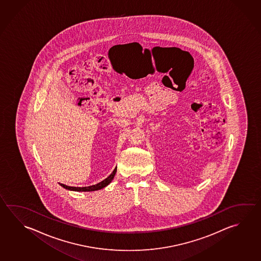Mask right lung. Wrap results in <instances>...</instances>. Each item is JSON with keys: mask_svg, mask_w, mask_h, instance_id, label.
<instances>
[{"mask_svg": "<svg viewBox=\"0 0 261 261\" xmlns=\"http://www.w3.org/2000/svg\"><path fill=\"white\" fill-rule=\"evenodd\" d=\"M116 172H117V168H115L113 172H112V173L110 174V175H109L106 179L101 181V182H99V183L96 184V185L89 186V187H83V188L69 187V186L64 185V184H60V185L63 187L64 189H66V190H73V191H95V190H101V189H103L105 187H107V186L109 185V183L113 179Z\"/></svg>", "mask_w": 261, "mask_h": 261, "instance_id": "1", "label": "right lung"}]
</instances>
